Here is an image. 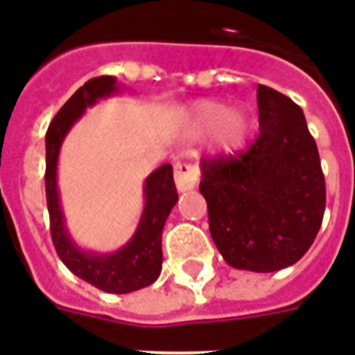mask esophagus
Listing matches in <instances>:
<instances>
[{
  "mask_svg": "<svg viewBox=\"0 0 355 355\" xmlns=\"http://www.w3.org/2000/svg\"><path fill=\"white\" fill-rule=\"evenodd\" d=\"M200 178V169L193 162H177L175 164V184L180 193L195 189Z\"/></svg>",
  "mask_w": 355,
  "mask_h": 355,
  "instance_id": "obj_1",
  "label": "esophagus"
}]
</instances>
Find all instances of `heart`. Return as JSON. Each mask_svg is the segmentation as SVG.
Listing matches in <instances>:
<instances>
[{
	"mask_svg": "<svg viewBox=\"0 0 355 355\" xmlns=\"http://www.w3.org/2000/svg\"><path fill=\"white\" fill-rule=\"evenodd\" d=\"M251 122L240 110H227L220 101H204L196 104L191 117V133L204 137L214 132V141L220 150H234L242 146L249 133Z\"/></svg>",
	"mask_w": 355,
	"mask_h": 355,
	"instance_id": "b5f03b06",
	"label": "heart"
}]
</instances>
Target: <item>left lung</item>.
I'll list each match as a JSON object with an SVG mask.
<instances>
[{"label": "left lung", "instance_id": "8db88e82", "mask_svg": "<svg viewBox=\"0 0 355 355\" xmlns=\"http://www.w3.org/2000/svg\"><path fill=\"white\" fill-rule=\"evenodd\" d=\"M260 135L243 153L202 160L214 245L231 267L274 272L296 263L324 213V177L302 108L260 85Z\"/></svg>", "mask_w": 355, "mask_h": 355}]
</instances>
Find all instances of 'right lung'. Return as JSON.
I'll return each instance as SVG.
<instances>
[{"label":"right lung","mask_w":355,"mask_h":355,"mask_svg":"<svg viewBox=\"0 0 355 355\" xmlns=\"http://www.w3.org/2000/svg\"><path fill=\"white\" fill-rule=\"evenodd\" d=\"M121 90L113 76L94 77L62 104L46 132V205L50 233L59 258L77 278L104 293L128 294L151 285L162 270V229L178 200L171 164L155 169L144 182V211L130 242L119 251H85L73 242L64 222L58 189V160L62 141L86 108Z\"/></svg>","instance_id":"obj_1"}]
</instances>
